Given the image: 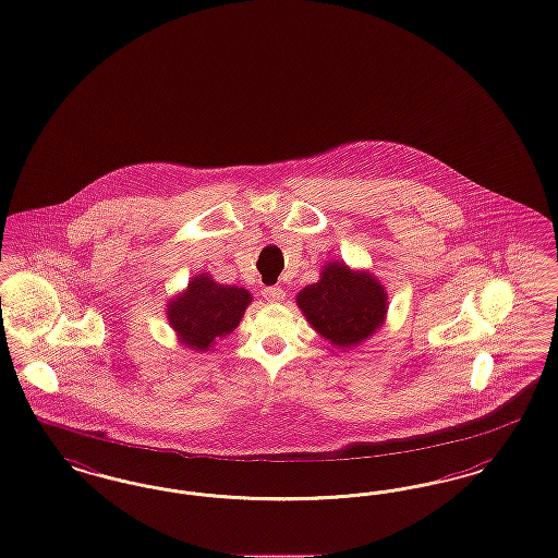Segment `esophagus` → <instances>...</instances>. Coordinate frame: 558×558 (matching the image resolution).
<instances>
[{
    "mask_svg": "<svg viewBox=\"0 0 558 558\" xmlns=\"http://www.w3.org/2000/svg\"><path fill=\"white\" fill-rule=\"evenodd\" d=\"M262 294H264V299L269 301V303H280V301H284L287 290L280 289V287H266V289L262 290Z\"/></svg>",
    "mask_w": 558,
    "mask_h": 558,
    "instance_id": "1",
    "label": "esophagus"
}]
</instances>
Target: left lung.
<instances>
[{
	"instance_id": "1",
	"label": "left lung",
	"mask_w": 558,
	"mask_h": 558,
	"mask_svg": "<svg viewBox=\"0 0 558 558\" xmlns=\"http://www.w3.org/2000/svg\"><path fill=\"white\" fill-rule=\"evenodd\" d=\"M296 303L313 328L336 347H353L374 335L386 315V292L369 274L328 264L322 280L299 292Z\"/></svg>"
}]
</instances>
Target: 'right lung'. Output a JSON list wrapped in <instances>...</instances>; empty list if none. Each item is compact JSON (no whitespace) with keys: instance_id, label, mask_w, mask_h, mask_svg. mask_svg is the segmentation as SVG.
<instances>
[{"instance_id":"obj_1","label":"right lung","mask_w":558,"mask_h":558,"mask_svg":"<svg viewBox=\"0 0 558 558\" xmlns=\"http://www.w3.org/2000/svg\"><path fill=\"white\" fill-rule=\"evenodd\" d=\"M248 303L251 294L245 289L223 287L201 274L168 305V319L186 347L207 351L239 326Z\"/></svg>"}]
</instances>
